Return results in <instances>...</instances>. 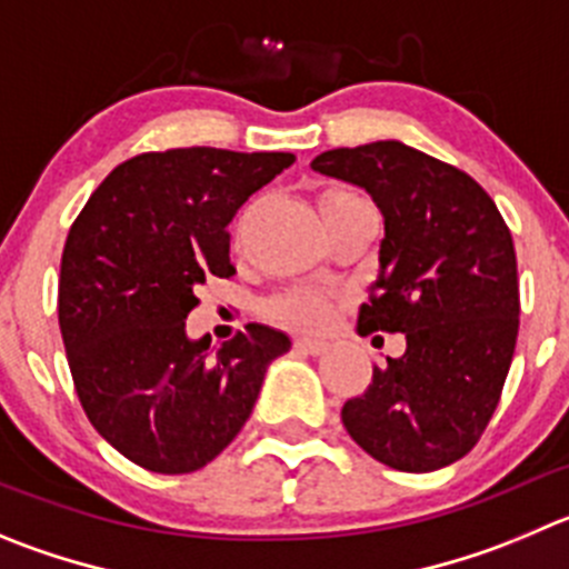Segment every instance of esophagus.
<instances>
[{
    "label": "esophagus",
    "instance_id": "34e87169",
    "mask_svg": "<svg viewBox=\"0 0 569 569\" xmlns=\"http://www.w3.org/2000/svg\"><path fill=\"white\" fill-rule=\"evenodd\" d=\"M295 348L302 350V353H309V357H320V353H326V350H328V345L320 342V339L297 337V339H295Z\"/></svg>",
    "mask_w": 569,
    "mask_h": 569
}]
</instances>
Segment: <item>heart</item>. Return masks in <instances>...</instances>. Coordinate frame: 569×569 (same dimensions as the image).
<instances>
[{"mask_svg": "<svg viewBox=\"0 0 569 569\" xmlns=\"http://www.w3.org/2000/svg\"><path fill=\"white\" fill-rule=\"evenodd\" d=\"M353 201H362V199L342 188L326 190V193H320L322 219L331 216V212L342 210V207L353 204ZM328 311H331L328 297L311 289H291L286 291V295H278L272 302H269V317L283 322V326H295V328H320L322 322L328 320Z\"/></svg>", "mask_w": 569, "mask_h": 569, "instance_id": "1", "label": "heart"}]
</instances>
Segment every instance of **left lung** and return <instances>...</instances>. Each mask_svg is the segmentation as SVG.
Listing matches in <instances>:
<instances>
[{"instance_id":"left-lung-1","label":"left lung","mask_w":569,"mask_h":569,"mask_svg":"<svg viewBox=\"0 0 569 569\" xmlns=\"http://www.w3.org/2000/svg\"><path fill=\"white\" fill-rule=\"evenodd\" d=\"M311 168L365 188L385 216L379 278L357 331L407 337L405 353L387 357L368 390L345 401V429L390 469H443L486 432L511 368V230L469 173L398 140L333 148Z\"/></svg>"}]
</instances>
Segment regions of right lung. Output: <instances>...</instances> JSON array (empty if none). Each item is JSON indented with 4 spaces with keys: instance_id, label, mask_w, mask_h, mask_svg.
Masks as SVG:
<instances>
[{
    "instance_id": "add662e5",
    "label": "right lung",
    "mask_w": 569,
    "mask_h": 569,
    "mask_svg": "<svg viewBox=\"0 0 569 569\" xmlns=\"http://www.w3.org/2000/svg\"><path fill=\"white\" fill-rule=\"evenodd\" d=\"M295 162L283 151L171 148L126 159L69 227L58 326L92 427L131 463L188 475L232 443L291 339L249 322L190 339L196 289L232 278L227 224Z\"/></svg>"
}]
</instances>
